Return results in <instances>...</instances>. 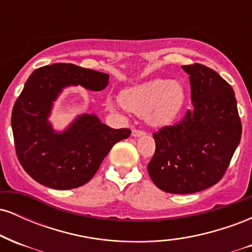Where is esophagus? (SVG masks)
<instances>
[{
  "mask_svg": "<svg viewBox=\"0 0 252 252\" xmlns=\"http://www.w3.org/2000/svg\"><path fill=\"white\" fill-rule=\"evenodd\" d=\"M146 132L142 131V130H137V129H134L131 131V135L134 136V137H140V136H143Z\"/></svg>",
  "mask_w": 252,
  "mask_h": 252,
  "instance_id": "obj_1",
  "label": "esophagus"
}]
</instances>
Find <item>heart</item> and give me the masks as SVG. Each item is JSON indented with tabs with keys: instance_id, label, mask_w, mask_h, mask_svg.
I'll use <instances>...</instances> for the list:
<instances>
[{
	"instance_id": "obj_1",
	"label": "heart",
	"mask_w": 252,
	"mask_h": 252,
	"mask_svg": "<svg viewBox=\"0 0 252 252\" xmlns=\"http://www.w3.org/2000/svg\"><path fill=\"white\" fill-rule=\"evenodd\" d=\"M181 83L154 79L124 90L121 103L129 111L146 118L152 126H164L175 120L185 103Z\"/></svg>"
}]
</instances>
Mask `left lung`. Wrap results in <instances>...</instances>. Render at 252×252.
<instances>
[{"label":"left lung","mask_w":252,"mask_h":252,"mask_svg":"<svg viewBox=\"0 0 252 252\" xmlns=\"http://www.w3.org/2000/svg\"><path fill=\"white\" fill-rule=\"evenodd\" d=\"M189 76V110L180 123L153 134L155 154L148 173L160 189L189 194L213 186L226 172L242 136L235 92L200 63L182 66Z\"/></svg>","instance_id":"left-lung-1"}]
</instances>
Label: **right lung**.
I'll return each instance as SVG.
<instances>
[{
  "mask_svg": "<svg viewBox=\"0 0 252 252\" xmlns=\"http://www.w3.org/2000/svg\"><path fill=\"white\" fill-rule=\"evenodd\" d=\"M109 74L73 63H53L31 74L11 114L16 155L30 176L54 189L83 186L96 174L114 144L129 129H112L94 114L78 115L63 131L50 122L54 102L68 86L102 91Z\"/></svg>",
  "mask_w": 252,
  "mask_h": 252,
  "instance_id": "add662e5",
  "label": "right lung"
}]
</instances>
